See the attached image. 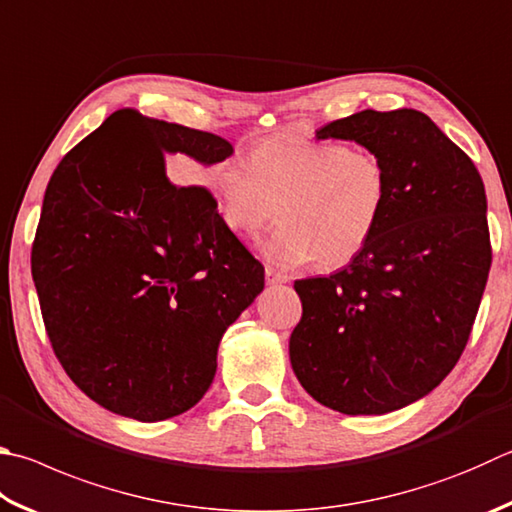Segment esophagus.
Returning a JSON list of instances; mask_svg holds the SVG:
<instances>
[{
    "mask_svg": "<svg viewBox=\"0 0 512 512\" xmlns=\"http://www.w3.org/2000/svg\"><path fill=\"white\" fill-rule=\"evenodd\" d=\"M266 282L268 284H286V282H291V275L277 271V268H273V266H266Z\"/></svg>",
    "mask_w": 512,
    "mask_h": 512,
    "instance_id": "esophagus-1",
    "label": "esophagus"
}]
</instances>
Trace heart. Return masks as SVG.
Masks as SVG:
<instances>
[{"label":"heart","mask_w":512,"mask_h":512,"mask_svg":"<svg viewBox=\"0 0 512 512\" xmlns=\"http://www.w3.org/2000/svg\"><path fill=\"white\" fill-rule=\"evenodd\" d=\"M221 219L257 235L280 217L264 253L286 266L318 259L320 268L351 264L374 239L389 199L385 163L342 143L266 141L253 161L230 159L212 179ZM283 210L280 211L279 208Z\"/></svg>","instance_id":"heart-1"}]
</instances>
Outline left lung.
Wrapping results in <instances>:
<instances>
[{"instance_id":"left-lung-1","label":"left lung","mask_w":512,"mask_h":512,"mask_svg":"<svg viewBox=\"0 0 512 512\" xmlns=\"http://www.w3.org/2000/svg\"><path fill=\"white\" fill-rule=\"evenodd\" d=\"M318 141H356L387 167L374 239L329 277L297 280L288 340L297 380L342 414H387L441 383L468 345L492 262L488 203L470 156L416 109L333 120Z\"/></svg>"}]
</instances>
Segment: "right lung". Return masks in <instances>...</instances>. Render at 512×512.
Masks as SVG:
<instances>
[{
    "label": "right lung",
    "mask_w": 512,
    "mask_h": 512,
    "mask_svg": "<svg viewBox=\"0 0 512 512\" xmlns=\"http://www.w3.org/2000/svg\"><path fill=\"white\" fill-rule=\"evenodd\" d=\"M215 165L226 138L118 109L55 167L31 273L53 353L105 410L143 423L197 405L221 336L264 291V266L217 212L197 167L179 185L165 156Z\"/></svg>",
    "instance_id": "obj_1"
}]
</instances>
